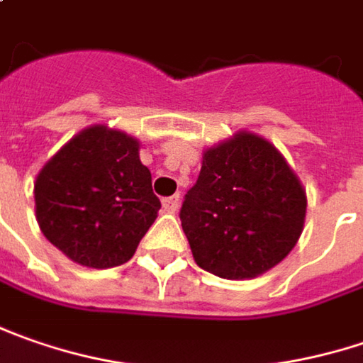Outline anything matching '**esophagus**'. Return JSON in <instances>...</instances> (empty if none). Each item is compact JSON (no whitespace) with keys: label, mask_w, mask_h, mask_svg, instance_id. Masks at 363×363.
Listing matches in <instances>:
<instances>
[{"label":"esophagus","mask_w":363,"mask_h":363,"mask_svg":"<svg viewBox=\"0 0 363 363\" xmlns=\"http://www.w3.org/2000/svg\"><path fill=\"white\" fill-rule=\"evenodd\" d=\"M181 207V195H172V197L162 199V209L168 213H177Z\"/></svg>","instance_id":"34e87169"}]
</instances>
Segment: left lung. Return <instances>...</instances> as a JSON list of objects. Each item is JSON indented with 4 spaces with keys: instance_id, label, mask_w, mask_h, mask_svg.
Masks as SVG:
<instances>
[{
    "instance_id": "8db88e82",
    "label": "left lung",
    "mask_w": 363,
    "mask_h": 363,
    "mask_svg": "<svg viewBox=\"0 0 363 363\" xmlns=\"http://www.w3.org/2000/svg\"><path fill=\"white\" fill-rule=\"evenodd\" d=\"M305 215L307 193L291 164L266 138L242 130L203 152L181 221L197 266L245 280L291 254Z\"/></svg>"
}]
</instances>
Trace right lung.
Listing matches in <instances>:
<instances>
[{
	"label": "right lung",
	"mask_w": 363,
	"mask_h": 363,
	"mask_svg": "<svg viewBox=\"0 0 363 363\" xmlns=\"http://www.w3.org/2000/svg\"><path fill=\"white\" fill-rule=\"evenodd\" d=\"M34 201L44 238L97 270L130 260L160 209L140 142L105 123L72 135L42 166Z\"/></svg>",
	"instance_id": "1"
}]
</instances>
